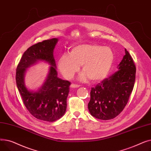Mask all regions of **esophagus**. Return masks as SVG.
Returning <instances> with one entry per match:
<instances>
[{
	"label": "esophagus",
	"mask_w": 151,
	"mask_h": 151,
	"mask_svg": "<svg viewBox=\"0 0 151 151\" xmlns=\"http://www.w3.org/2000/svg\"><path fill=\"white\" fill-rule=\"evenodd\" d=\"M80 86L78 85V84H71L70 85V88H79Z\"/></svg>",
	"instance_id": "obj_1"
}]
</instances>
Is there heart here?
<instances>
[{
    "label": "heart",
    "mask_w": 151,
    "mask_h": 151,
    "mask_svg": "<svg viewBox=\"0 0 151 151\" xmlns=\"http://www.w3.org/2000/svg\"><path fill=\"white\" fill-rule=\"evenodd\" d=\"M114 60V54L109 47L83 44L76 46L70 53H64L59 60L58 67L67 79L73 78L82 65L80 80L90 78L93 82L101 81L108 75Z\"/></svg>",
    "instance_id": "b5f03b06"
}]
</instances>
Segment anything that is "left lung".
Masks as SVG:
<instances>
[{"instance_id": "left-lung-1", "label": "left lung", "mask_w": 151, "mask_h": 151, "mask_svg": "<svg viewBox=\"0 0 151 151\" xmlns=\"http://www.w3.org/2000/svg\"><path fill=\"white\" fill-rule=\"evenodd\" d=\"M125 51L116 72L92 88L88 109L97 119H111L127 104L135 81L136 67L130 53Z\"/></svg>"}]
</instances>
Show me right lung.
I'll return each mask as SVG.
<instances>
[{"label":"right lung","instance_id":"obj_1","mask_svg":"<svg viewBox=\"0 0 151 151\" xmlns=\"http://www.w3.org/2000/svg\"><path fill=\"white\" fill-rule=\"evenodd\" d=\"M58 41L52 38L37 43L24 52L16 72V82L22 101L29 113L38 119L54 122L65 114L70 82L58 77L53 51ZM38 60L52 65L47 80L37 92L29 91L23 81L25 69Z\"/></svg>","mask_w":151,"mask_h":151}]
</instances>
